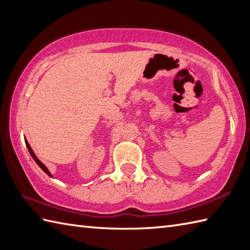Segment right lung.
<instances>
[{
    "instance_id": "1",
    "label": "right lung",
    "mask_w": 250,
    "mask_h": 250,
    "mask_svg": "<svg viewBox=\"0 0 250 250\" xmlns=\"http://www.w3.org/2000/svg\"><path fill=\"white\" fill-rule=\"evenodd\" d=\"M25 145H26V147H28V150H29V152H30V155L32 156V158L34 159V161H35L37 164H39V167H40L42 169H43V171H44L47 175H49V176L51 177V174H50V172L48 171V168H47V167L44 166V164L42 163V162L39 160V159H37V157L35 156V153L33 152V150H32V148H31V146H30V144H29V143L26 142V141H25Z\"/></svg>"
}]
</instances>
